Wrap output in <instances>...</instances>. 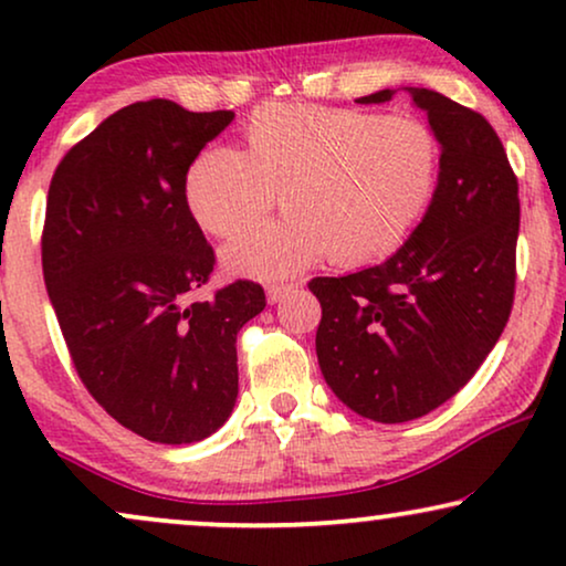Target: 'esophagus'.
I'll return each instance as SVG.
<instances>
[{
    "label": "esophagus",
    "mask_w": 566,
    "mask_h": 566,
    "mask_svg": "<svg viewBox=\"0 0 566 566\" xmlns=\"http://www.w3.org/2000/svg\"><path fill=\"white\" fill-rule=\"evenodd\" d=\"M291 289H293V285H270V289H268V301H270V304H277V301H283L285 296H289V293H291Z\"/></svg>",
    "instance_id": "esophagus-1"
}]
</instances>
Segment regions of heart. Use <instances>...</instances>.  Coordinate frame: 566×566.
I'll list each match as a JSON object with an SVG mask.
<instances>
[{"instance_id":"obj_1","label":"heart","mask_w":566,"mask_h":566,"mask_svg":"<svg viewBox=\"0 0 566 566\" xmlns=\"http://www.w3.org/2000/svg\"><path fill=\"white\" fill-rule=\"evenodd\" d=\"M247 154L206 149L185 175V206L206 234L250 227L289 188V221L234 239L221 260L258 281L296 275L324 254L335 265L384 260L436 198L440 144L428 123L355 107L273 103L252 113Z\"/></svg>"}]
</instances>
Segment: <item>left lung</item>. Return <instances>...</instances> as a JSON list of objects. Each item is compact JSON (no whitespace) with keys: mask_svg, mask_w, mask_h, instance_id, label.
I'll list each match as a JSON object with an SVG mask.
<instances>
[{"mask_svg":"<svg viewBox=\"0 0 566 566\" xmlns=\"http://www.w3.org/2000/svg\"><path fill=\"white\" fill-rule=\"evenodd\" d=\"M405 90L438 136L436 198L381 265L308 283L322 304L324 381L355 415L384 424L432 412L497 345L513 308L521 229L517 180L486 118L440 92Z\"/></svg>","mask_w":566,"mask_h":566,"instance_id":"8db88e82","label":"left lung"}]
</instances>
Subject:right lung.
I'll use <instances>...</instances> for the list:
<instances>
[{
  "mask_svg": "<svg viewBox=\"0 0 566 566\" xmlns=\"http://www.w3.org/2000/svg\"><path fill=\"white\" fill-rule=\"evenodd\" d=\"M231 120L134 103L82 138L49 188L43 277L76 374L151 443H196L229 420L237 332L265 308L252 281L192 301L216 258L185 206V175Z\"/></svg>",
  "mask_w": 566,
  "mask_h": 566,
  "instance_id": "1",
  "label": "right lung"
}]
</instances>
